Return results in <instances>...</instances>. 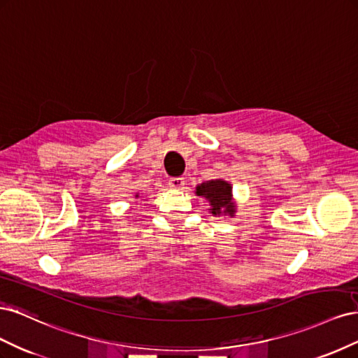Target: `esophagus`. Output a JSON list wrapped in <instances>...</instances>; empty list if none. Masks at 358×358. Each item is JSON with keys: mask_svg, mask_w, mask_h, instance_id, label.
Wrapping results in <instances>:
<instances>
[{"mask_svg": "<svg viewBox=\"0 0 358 358\" xmlns=\"http://www.w3.org/2000/svg\"><path fill=\"white\" fill-rule=\"evenodd\" d=\"M185 185V178H170L169 179V187L175 189H182Z\"/></svg>", "mask_w": 358, "mask_h": 358, "instance_id": "1", "label": "esophagus"}]
</instances>
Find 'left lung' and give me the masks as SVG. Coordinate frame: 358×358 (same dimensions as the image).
I'll return each mask as SVG.
<instances>
[{"label": "left lung", "instance_id": "left-lung-1", "mask_svg": "<svg viewBox=\"0 0 358 358\" xmlns=\"http://www.w3.org/2000/svg\"><path fill=\"white\" fill-rule=\"evenodd\" d=\"M197 196L206 197L210 201L212 213L220 215L221 210L233 216L234 204L231 201V185L222 179L203 182L197 187Z\"/></svg>", "mask_w": 358, "mask_h": 358}]
</instances>
